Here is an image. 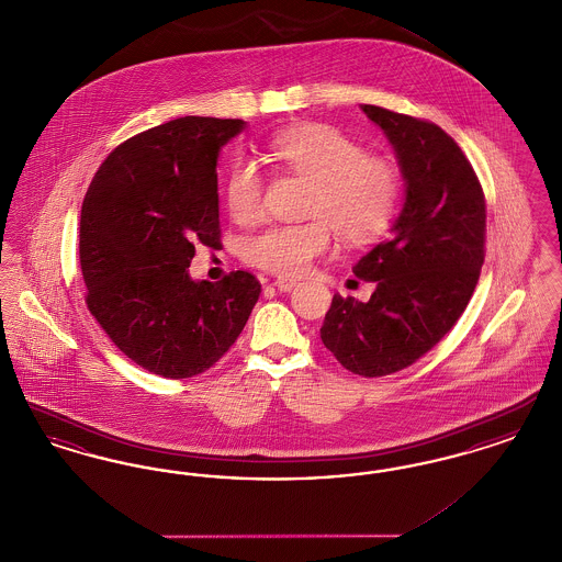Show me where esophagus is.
Returning a JSON list of instances; mask_svg holds the SVG:
<instances>
[{"instance_id":"obj_1","label":"esophagus","mask_w":562,"mask_h":562,"mask_svg":"<svg viewBox=\"0 0 562 562\" xmlns=\"http://www.w3.org/2000/svg\"><path fill=\"white\" fill-rule=\"evenodd\" d=\"M273 286H276L280 293H291L294 286H296V280H293V278H278V280L273 282Z\"/></svg>"}]
</instances>
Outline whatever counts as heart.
<instances>
[{
	"label": "heart",
	"mask_w": 562,
	"mask_h": 562,
	"mask_svg": "<svg viewBox=\"0 0 562 562\" xmlns=\"http://www.w3.org/2000/svg\"><path fill=\"white\" fill-rule=\"evenodd\" d=\"M269 156L282 168L312 181L307 214L316 221L271 225L244 241V259L280 276H299L330 246V227L346 241L379 236L396 213L401 177L387 160L367 156L362 145L326 124H305L278 134ZM225 200L238 223L263 209V177L252 160L234 161Z\"/></svg>",
	"instance_id": "b5f03b06"
}]
</instances>
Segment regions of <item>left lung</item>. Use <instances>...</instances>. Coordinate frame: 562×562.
<instances>
[{
	"mask_svg": "<svg viewBox=\"0 0 562 562\" xmlns=\"http://www.w3.org/2000/svg\"><path fill=\"white\" fill-rule=\"evenodd\" d=\"M390 140L404 181L387 240L353 268L374 282L367 303L333 296L322 344L351 373L383 376L413 364L463 314L484 261V195L453 138L424 120L360 105Z\"/></svg>",
	"mask_w": 562,
	"mask_h": 562,
	"instance_id": "obj_1",
	"label": "left lung"
}]
</instances>
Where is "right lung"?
Returning a JSON list of instances; mask_svg holds the SVG:
<instances>
[{
    "mask_svg": "<svg viewBox=\"0 0 562 562\" xmlns=\"http://www.w3.org/2000/svg\"><path fill=\"white\" fill-rule=\"evenodd\" d=\"M244 120L186 115L115 147L86 191L80 263L86 303L109 339L149 373L188 379L234 346L259 280H193L195 244H218L221 149Z\"/></svg>",
    "mask_w": 562,
    "mask_h": 562,
    "instance_id": "obj_1",
    "label": "right lung"
}]
</instances>
